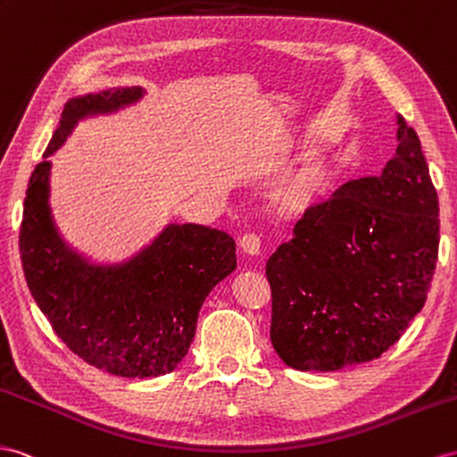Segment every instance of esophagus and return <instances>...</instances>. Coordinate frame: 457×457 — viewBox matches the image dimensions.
Returning <instances> with one entry per match:
<instances>
[{
  "label": "esophagus",
  "instance_id": "obj_1",
  "mask_svg": "<svg viewBox=\"0 0 457 457\" xmlns=\"http://www.w3.org/2000/svg\"><path fill=\"white\" fill-rule=\"evenodd\" d=\"M239 245H241L243 253H247L251 256L261 254V237L254 236V233H247V236H243L239 239Z\"/></svg>",
  "mask_w": 457,
  "mask_h": 457
}]
</instances>
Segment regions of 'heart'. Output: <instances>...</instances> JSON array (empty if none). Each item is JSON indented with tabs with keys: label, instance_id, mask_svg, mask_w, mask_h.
Returning <instances> with one entry per match:
<instances>
[{
	"label": "heart",
	"instance_id": "heart-1",
	"mask_svg": "<svg viewBox=\"0 0 457 457\" xmlns=\"http://www.w3.org/2000/svg\"><path fill=\"white\" fill-rule=\"evenodd\" d=\"M326 187V170L320 162H311L286 181L284 196L291 206H303L317 198Z\"/></svg>",
	"mask_w": 457,
	"mask_h": 457
}]
</instances>
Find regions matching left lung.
<instances>
[{
    "label": "left lung",
    "instance_id": "left-lung-1",
    "mask_svg": "<svg viewBox=\"0 0 457 457\" xmlns=\"http://www.w3.org/2000/svg\"><path fill=\"white\" fill-rule=\"evenodd\" d=\"M378 178L307 206L266 262L270 340L287 367L332 372L380 357L423 309L438 259V196L420 140L395 115Z\"/></svg>",
    "mask_w": 457,
    "mask_h": 457
}]
</instances>
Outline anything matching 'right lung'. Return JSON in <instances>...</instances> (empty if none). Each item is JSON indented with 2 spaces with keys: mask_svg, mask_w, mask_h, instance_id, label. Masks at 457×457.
I'll return each instance as SVG.
<instances>
[{
  "mask_svg": "<svg viewBox=\"0 0 457 457\" xmlns=\"http://www.w3.org/2000/svg\"><path fill=\"white\" fill-rule=\"evenodd\" d=\"M143 87H115L65 104L60 127L29 181L21 261L30 294L62 342L115 377L171 372L189 351L198 311L237 268L236 241L201 224H166L120 261H95L69 243L50 204L52 162L79 123L145 98Z\"/></svg>",
  "mask_w": 457,
  "mask_h": 457,
  "instance_id": "obj_1",
  "label": "right lung"
}]
</instances>
